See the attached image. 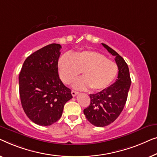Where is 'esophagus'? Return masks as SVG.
Masks as SVG:
<instances>
[{
	"mask_svg": "<svg viewBox=\"0 0 157 157\" xmlns=\"http://www.w3.org/2000/svg\"><path fill=\"white\" fill-rule=\"evenodd\" d=\"M71 93H72V96H73V97H75V96L77 95V94H78V92L75 91V90H72Z\"/></svg>",
	"mask_w": 157,
	"mask_h": 157,
	"instance_id": "34e87169",
	"label": "esophagus"
}]
</instances>
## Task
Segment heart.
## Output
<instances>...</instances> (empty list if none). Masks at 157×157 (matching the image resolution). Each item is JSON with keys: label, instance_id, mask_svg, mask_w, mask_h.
Returning <instances> with one entry per match:
<instances>
[{"label": "heart", "instance_id": "obj_1", "mask_svg": "<svg viewBox=\"0 0 157 157\" xmlns=\"http://www.w3.org/2000/svg\"><path fill=\"white\" fill-rule=\"evenodd\" d=\"M59 75L65 84H70L82 72L83 78L75 82L73 87L78 90L90 87L93 91H100L113 82L118 74L115 62L107 59L96 51H82L70 57L64 55L58 62Z\"/></svg>", "mask_w": 157, "mask_h": 157}]
</instances>
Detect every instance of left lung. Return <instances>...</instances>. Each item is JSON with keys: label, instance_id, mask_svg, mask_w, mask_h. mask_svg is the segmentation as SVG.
I'll return each mask as SVG.
<instances>
[{"label": "left lung", "instance_id": "obj_1", "mask_svg": "<svg viewBox=\"0 0 157 157\" xmlns=\"http://www.w3.org/2000/svg\"><path fill=\"white\" fill-rule=\"evenodd\" d=\"M101 45L110 54L115 56L119 72L114 84L100 92L90 94V104L84 109L87 120L100 127L110 124L120 116L127 101L131 85L129 67L123 57L106 44Z\"/></svg>", "mask_w": 157, "mask_h": 157}]
</instances>
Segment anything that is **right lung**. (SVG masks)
I'll return each instance as SVG.
<instances>
[{"label":"right lung","instance_id":"obj_1","mask_svg":"<svg viewBox=\"0 0 157 157\" xmlns=\"http://www.w3.org/2000/svg\"><path fill=\"white\" fill-rule=\"evenodd\" d=\"M59 44L52 43L28 56L19 75L23 109L32 122L50 126L61 117L65 104L72 98L58 75Z\"/></svg>","mask_w":157,"mask_h":157}]
</instances>
